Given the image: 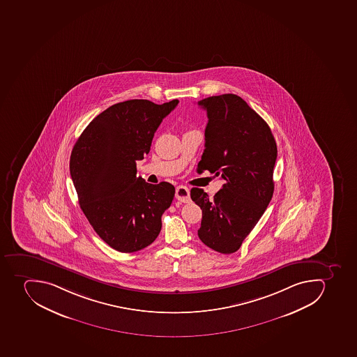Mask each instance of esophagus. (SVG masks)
<instances>
[{
    "instance_id": "obj_1",
    "label": "esophagus",
    "mask_w": 357,
    "mask_h": 357,
    "mask_svg": "<svg viewBox=\"0 0 357 357\" xmlns=\"http://www.w3.org/2000/svg\"><path fill=\"white\" fill-rule=\"evenodd\" d=\"M175 197H176L177 200L186 204L190 201V190L184 185L177 186Z\"/></svg>"
}]
</instances>
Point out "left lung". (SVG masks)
Listing matches in <instances>:
<instances>
[{
	"instance_id": "1",
	"label": "left lung",
	"mask_w": 357,
	"mask_h": 357,
	"mask_svg": "<svg viewBox=\"0 0 357 357\" xmlns=\"http://www.w3.org/2000/svg\"><path fill=\"white\" fill-rule=\"evenodd\" d=\"M198 105L207 111L208 124L197 171L208 169L225 181L213 199L202 189L191 190L202 210L198 236L210 249L231 255L273 198L276 141L267 122L237 95L208 97Z\"/></svg>"
}]
</instances>
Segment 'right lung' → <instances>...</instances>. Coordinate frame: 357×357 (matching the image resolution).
Listing matches in <instances>:
<instances>
[{"label": "right lung", "instance_id": "right-lung-1", "mask_svg": "<svg viewBox=\"0 0 357 357\" xmlns=\"http://www.w3.org/2000/svg\"><path fill=\"white\" fill-rule=\"evenodd\" d=\"M177 104V99L162 105L147 99L117 102L88 124L73 147L70 173L81 210L116 251L144 249L162 229L175 188L137 177V162L149 153L159 124Z\"/></svg>", "mask_w": 357, "mask_h": 357}]
</instances>
